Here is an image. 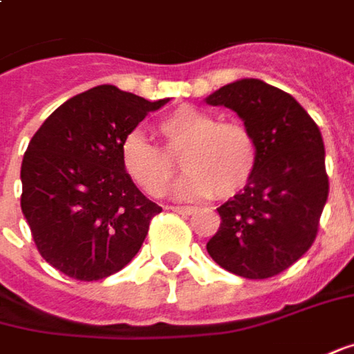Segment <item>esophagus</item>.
I'll list each match as a JSON object with an SVG mask.
<instances>
[{"mask_svg": "<svg viewBox=\"0 0 354 354\" xmlns=\"http://www.w3.org/2000/svg\"><path fill=\"white\" fill-rule=\"evenodd\" d=\"M170 209L180 215H192L194 212H196V207H192V205H172Z\"/></svg>", "mask_w": 354, "mask_h": 354, "instance_id": "1", "label": "esophagus"}]
</instances>
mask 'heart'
<instances>
[{"label":"heart","instance_id":"obj_1","mask_svg":"<svg viewBox=\"0 0 354 354\" xmlns=\"http://www.w3.org/2000/svg\"><path fill=\"white\" fill-rule=\"evenodd\" d=\"M165 149L129 133L121 142V166L147 196L160 198L178 174V162L189 174L176 186L180 198L229 200L252 182L259 170V142L249 127L182 105L158 121Z\"/></svg>","mask_w":354,"mask_h":354}]
</instances>
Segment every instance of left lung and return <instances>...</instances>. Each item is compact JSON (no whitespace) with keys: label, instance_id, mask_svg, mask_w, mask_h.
Masks as SVG:
<instances>
[{"label":"left lung","instance_id":"1","mask_svg":"<svg viewBox=\"0 0 354 354\" xmlns=\"http://www.w3.org/2000/svg\"><path fill=\"white\" fill-rule=\"evenodd\" d=\"M205 102L233 109L261 153L252 182L217 207L221 223L207 252L243 278L280 274L313 245L329 194L319 127L290 93L262 80H237Z\"/></svg>","mask_w":354,"mask_h":354}]
</instances>
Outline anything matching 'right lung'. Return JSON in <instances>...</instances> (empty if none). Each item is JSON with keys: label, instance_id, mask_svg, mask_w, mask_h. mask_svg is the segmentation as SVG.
I'll return each instance as SVG.
<instances>
[{"label": "right lung", "instance_id": "right-lung-1", "mask_svg": "<svg viewBox=\"0 0 354 354\" xmlns=\"http://www.w3.org/2000/svg\"><path fill=\"white\" fill-rule=\"evenodd\" d=\"M168 100L115 86L78 93L32 135L21 165V209L44 261L74 280H102L139 252L162 207L121 166V142Z\"/></svg>", "mask_w": 354, "mask_h": 354}]
</instances>
